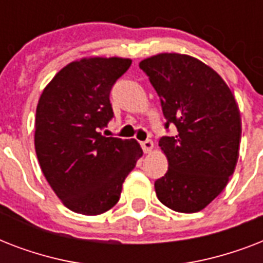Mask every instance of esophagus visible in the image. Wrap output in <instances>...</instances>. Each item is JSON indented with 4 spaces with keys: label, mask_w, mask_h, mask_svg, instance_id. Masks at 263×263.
Masks as SVG:
<instances>
[{
    "label": "esophagus",
    "mask_w": 263,
    "mask_h": 263,
    "mask_svg": "<svg viewBox=\"0 0 263 263\" xmlns=\"http://www.w3.org/2000/svg\"><path fill=\"white\" fill-rule=\"evenodd\" d=\"M140 146H142V148H143V152L146 153V154H147V153H152V150L154 148V143H153V140H150V139L142 142V143H140Z\"/></svg>",
    "instance_id": "esophagus-1"
}]
</instances>
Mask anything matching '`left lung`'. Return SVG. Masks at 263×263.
Masks as SVG:
<instances>
[{
	"label": "left lung",
	"mask_w": 263,
	"mask_h": 263,
	"mask_svg": "<svg viewBox=\"0 0 263 263\" xmlns=\"http://www.w3.org/2000/svg\"><path fill=\"white\" fill-rule=\"evenodd\" d=\"M139 67L160 97L165 128L177 129L158 143L168 172L154 183L157 196L175 212H199L236 168L241 120L235 97L214 69L191 55L161 53Z\"/></svg>",
	"instance_id": "left-lung-1"
}]
</instances>
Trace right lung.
Segmentation results:
<instances>
[{"instance_id":"add662e5","label":"right lung","mask_w":263,"mask_h":263,"mask_svg":"<svg viewBox=\"0 0 263 263\" xmlns=\"http://www.w3.org/2000/svg\"><path fill=\"white\" fill-rule=\"evenodd\" d=\"M131 60L90 57L68 64L43 90L35 117V152L47 183L69 210L107 212L143 152L135 139L106 138L110 90Z\"/></svg>"}]
</instances>
